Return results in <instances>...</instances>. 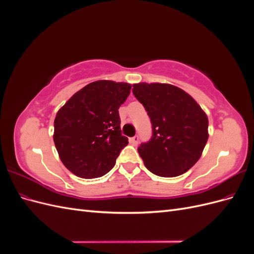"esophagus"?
I'll return each mask as SVG.
<instances>
[{"instance_id":"esophagus-1","label":"esophagus","mask_w":254,"mask_h":254,"mask_svg":"<svg viewBox=\"0 0 254 254\" xmlns=\"http://www.w3.org/2000/svg\"><path fill=\"white\" fill-rule=\"evenodd\" d=\"M139 140H140L139 135H134V136H132V137H130V139H129V143L131 144V145H133V146H135V145H137V143H139Z\"/></svg>"}]
</instances>
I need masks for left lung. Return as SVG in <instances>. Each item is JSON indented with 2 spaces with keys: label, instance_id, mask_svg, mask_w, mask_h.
Segmentation results:
<instances>
[{
  "label": "left lung",
  "instance_id": "obj_1",
  "mask_svg": "<svg viewBox=\"0 0 254 254\" xmlns=\"http://www.w3.org/2000/svg\"><path fill=\"white\" fill-rule=\"evenodd\" d=\"M133 95L147 111L152 135L137 151L160 177L188 172L200 158L209 133L206 114L186 91L168 83H135Z\"/></svg>",
  "mask_w": 254,
  "mask_h": 254
}]
</instances>
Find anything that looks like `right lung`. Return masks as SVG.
Returning a JSON list of instances; mask_svg holds the SVG:
<instances>
[{
	"label": "right lung",
	"mask_w": 254,
	"mask_h": 254,
	"mask_svg": "<svg viewBox=\"0 0 254 254\" xmlns=\"http://www.w3.org/2000/svg\"><path fill=\"white\" fill-rule=\"evenodd\" d=\"M131 84L97 80L61 107L54 122V143L60 160L84 179L102 177L114 166L128 137L122 135L119 108Z\"/></svg>",
	"instance_id": "add662e5"
}]
</instances>
